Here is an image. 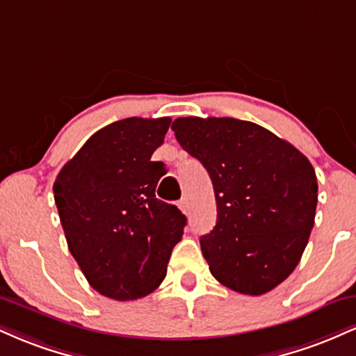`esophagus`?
Here are the masks:
<instances>
[{
	"label": "esophagus",
	"instance_id": "obj_1",
	"mask_svg": "<svg viewBox=\"0 0 356 356\" xmlns=\"http://www.w3.org/2000/svg\"><path fill=\"white\" fill-rule=\"evenodd\" d=\"M177 206H179V209H181V211L184 212V214H187V212H189V201H187L186 197L181 199Z\"/></svg>",
	"mask_w": 356,
	"mask_h": 356
}]
</instances>
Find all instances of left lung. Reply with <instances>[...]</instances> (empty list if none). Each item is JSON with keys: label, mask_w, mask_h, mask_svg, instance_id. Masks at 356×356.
Returning <instances> with one entry per match:
<instances>
[{"label": "left lung", "mask_w": 356, "mask_h": 356, "mask_svg": "<svg viewBox=\"0 0 356 356\" xmlns=\"http://www.w3.org/2000/svg\"><path fill=\"white\" fill-rule=\"evenodd\" d=\"M172 130L214 186L218 220L201 238L212 276L243 295L271 291L295 271L313 229L312 162L264 127L238 118L182 117Z\"/></svg>", "instance_id": "left-lung-1"}]
</instances>
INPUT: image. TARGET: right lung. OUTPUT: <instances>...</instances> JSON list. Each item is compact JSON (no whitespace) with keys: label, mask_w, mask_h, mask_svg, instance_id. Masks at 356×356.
Returning <instances> with one entry per match:
<instances>
[{"label":"right lung","mask_w":356,"mask_h":356,"mask_svg":"<svg viewBox=\"0 0 356 356\" xmlns=\"http://www.w3.org/2000/svg\"><path fill=\"white\" fill-rule=\"evenodd\" d=\"M169 125V117H130L104 127L53 184L72 256L90 286L112 300L157 289L182 239L186 216L155 197L165 165L150 161Z\"/></svg>","instance_id":"1"}]
</instances>
